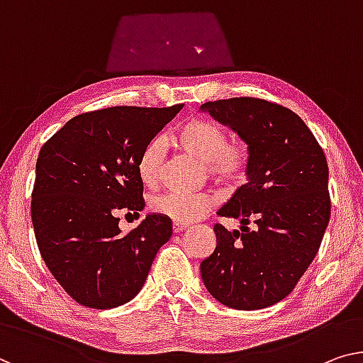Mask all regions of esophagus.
Masks as SVG:
<instances>
[{"label":"esophagus","instance_id":"1","mask_svg":"<svg viewBox=\"0 0 363 363\" xmlns=\"http://www.w3.org/2000/svg\"><path fill=\"white\" fill-rule=\"evenodd\" d=\"M189 226V223H181V221H174V223H172V231H174V233H181L182 230H186Z\"/></svg>","mask_w":363,"mask_h":363}]
</instances>
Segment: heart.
<instances>
[{"label": "heart", "mask_w": 363, "mask_h": 363, "mask_svg": "<svg viewBox=\"0 0 363 363\" xmlns=\"http://www.w3.org/2000/svg\"><path fill=\"white\" fill-rule=\"evenodd\" d=\"M172 145L205 164L210 174L220 181L245 179L250 153L242 143H228V132L220 123L196 118L182 125L172 137ZM164 161V143L160 138L150 142L138 158L137 172L145 186L155 187ZM216 203L212 194L167 192L151 200V210L181 223L202 216Z\"/></svg>", "instance_id": "1"}]
</instances>
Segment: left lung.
<instances>
[{"mask_svg":"<svg viewBox=\"0 0 363 363\" xmlns=\"http://www.w3.org/2000/svg\"><path fill=\"white\" fill-rule=\"evenodd\" d=\"M200 111L238 133L250 153L247 182L216 212L240 220V231L213 226L216 247L200 274L221 305L261 310L295 289L320 250L331 215L326 156L306 123L274 102L233 97Z\"/></svg>","mask_w":363,"mask_h":363,"instance_id":"1","label":"left lung"}]
</instances>
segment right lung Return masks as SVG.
<instances>
[{"instance_id":"obj_1","label":"right lung","mask_w":363,"mask_h":363,"mask_svg":"<svg viewBox=\"0 0 363 363\" xmlns=\"http://www.w3.org/2000/svg\"><path fill=\"white\" fill-rule=\"evenodd\" d=\"M181 109L122 106L81 113L42 147L30 203L37 246L79 305L107 310L135 298L169 241L171 218L148 213L122 235L117 212L145 208L138 158Z\"/></svg>"}]
</instances>
